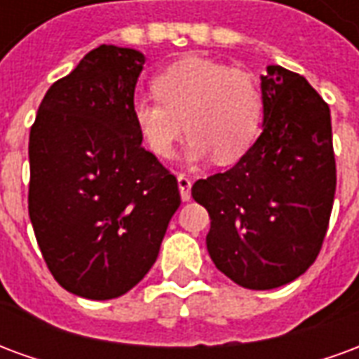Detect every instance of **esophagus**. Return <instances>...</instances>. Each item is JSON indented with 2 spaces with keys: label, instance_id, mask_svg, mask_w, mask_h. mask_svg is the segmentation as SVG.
<instances>
[{
  "label": "esophagus",
  "instance_id": "1",
  "mask_svg": "<svg viewBox=\"0 0 359 359\" xmlns=\"http://www.w3.org/2000/svg\"><path fill=\"white\" fill-rule=\"evenodd\" d=\"M177 180H179L180 200H182V202H188V200L192 198V196H190V180H188V177H184V175H179Z\"/></svg>",
  "mask_w": 359,
  "mask_h": 359
}]
</instances>
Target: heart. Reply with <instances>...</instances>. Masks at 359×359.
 <instances>
[{"instance_id":"obj_1","label":"heart","mask_w":359,"mask_h":359,"mask_svg":"<svg viewBox=\"0 0 359 359\" xmlns=\"http://www.w3.org/2000/svg\"><path fill=\"white\" fill-rule=\"evenodd\" d=\"M154 90L157 97H134L133 118L156 156H171L187 128L192 159L215 154L221 163H234L262 130L264 97L257 82L215 59H180L157 74Z\"/></svg>"}]
</instances>
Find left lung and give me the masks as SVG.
<instances>
[{
  "mask_svg": "<svg viewBox=\"0 0 359 359\" xmlns=\"http://www.w3.org/2000/svg\"><path fill=\"white\" fill-rule=\"evenodd\" d=\"M264 130L233 169L196 180L192 198L211 219L208 252L221 273L252 290L306 273L329 226L337 165L331 111L300 74L262 76Z\"/></svg>",
  "mask_w": 359,
  "mask_h": 359,
  "instance_id": "left-lung-1",
  "label": "left lung"
}]
</instances>
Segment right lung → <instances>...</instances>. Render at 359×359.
I'll return each instance as SVG.
<instances>
[{
	"mask_svg": "<svg viewBox=\"0 0 359 359\" xmlns=\"http://www.w3.org/2000/svg\"><path fill=\"white\" fill-rule=\"evenodd\" d=\"M144 55L102 43L53 82L30 128L28 215L53 278L88 300L128 292L156 264L180 205L142 148L133 100Z\"/></svg>",
	"mask_w": 359,
	"mask_h": 359,
	"instance_id": "1",
	"label": "right lung"
}]
</instances>
